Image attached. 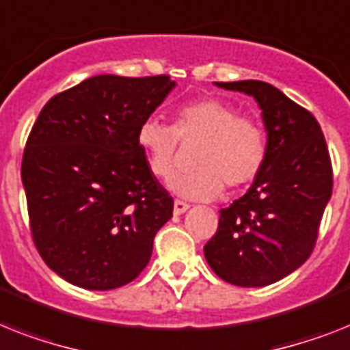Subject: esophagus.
Returning <instances> with one entry per match:
<instances>
[{
	"mask_svg": "<svg viewBox=\"0 0 350 350\" xmlns=\"http://www.w3.org/2000/svg\"><path fill=\"white\" fill-rule=\"evenodd\" d=\"M189 208H190L189 203H185V201H180V200L174 201V215L185 214Z\"/></svg>",
	"mask_w": 350,
	"mask_h": 350,
	"instance_id": "esophagus-1",
	"label": "esophagus"
}]
</instances>
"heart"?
<instances>
[{
    "instance_id": "obj_1",
    "label": "heart",
    "mask_w": 350,
    "mask_h": 350,
    "mask_svg": "<svg viewBox=\"0 0 350 350\" xmlns=\"http://www.w3.org/2000/svg\"><path fill=\"white\" fill-rule=\"evenodd\" d=\"M178 140H201L194 172L169 180V190L183 200L210 201L219 198L224 185L239 189L260 172L268 152L266 135L255 118L237 115L226 100L206 96L176 111L172 126L147 118L136 131V144L156 178L174 170Z\"/></svg>"
}]
</instances>
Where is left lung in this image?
<instances>
[{"label": "left lung", "mask_w": 350, "mask_h": 350, "mask_svg": "<svg viewBox=\"0 0 350 350\" xmlns=\"http://www.w3.org/2000/svg\"><path fill=\"white\" fill-rule=\"evenodd\" d=\"M214 84L254 96L268 152L248 192L221 210L204 258L226 282L262 288L293 273L313 252L332 194L331 158L317 118L280 90L262 81Z\"/></svg>", "instance_id": "1"}]
</instances>
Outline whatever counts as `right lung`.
<instances>
[{"label":"right lung","mask_w":350,"mask_h":350,"mask_svg":"<svg viewBox=\"0 0 350 350\" xmlns=\"http://www.w3.org/2000/svg\"><path fill=\"white\" fill-rule=\"evenodd\" d=\"M170 77L95 75L42 107L23 154L30 228L42 260L92 291L142 273L174 201L147 167L136 131Z\"/></svg>","instance_id":"obj_1"}]
</instances>
